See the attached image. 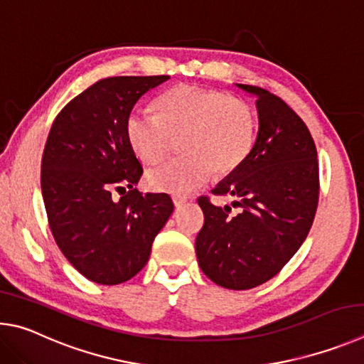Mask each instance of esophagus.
I'll return each instance as SVG.
<instances>
[{
	"label": "esophagus",
	"instance_id": "esophagus-1",
	"mask_svg": "<svg viewBox=\"0 0 364 364\" xmlns=\"http://www.w3.org/2000/svg\"><path fill=\"white\" fill-rule=\"evenodd\" d=\"M172 201H174V206L176 208H181L187 203V196H182V195H174L172 196Z\"/></svg>",
	"mask_w": 364,
	"mask_h": 364
}]
</instances>
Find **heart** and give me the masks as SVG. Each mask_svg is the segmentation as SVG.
Instances as JSON below:
<instances>
[{"mask_svg": "<svg viewBox=\"0 0 364 364\" xmlns=\"http://www.w3.org/2000/svg\"><path fill=\"white\" fill-rule=\"evenodd\" d=\"M156 113L127 114L124 134L131 150L146 164L168 155L174 137L183 155L150 169L153 192L187 195L209 174L224 177L246 161L256 139V113L246 100L193 85H178L156 100Z\"/></svg>", "mask_w": 364, "mask_h": 364, "instance_id": "b5f03b06", "label": "heart"}]
</instances>
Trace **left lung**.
I'll return each instance as SVG.
<instances>
[{"mask_svg":"<svg viewBox=\"0 0 364 364\" xmlns=\"http://www.w3.org/2000/svg\"><path fill=\"white\" fill-rule=\"evenodd\" d=\"M257 95L259 132L250 156L211 190L233 196L215 206L209 196L198 205L205 224L195 241L203 273L227 289H251L269 282L307 238L320 196L314 137L302 118L278 95L238 85Z\"/></svg>","mask_w":364,"mask_h":364,"instance_id":"left-lung-1","label":"left lung"}]
</instances>
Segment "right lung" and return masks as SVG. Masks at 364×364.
I'll return each mask as SVG.
<instances>
[{
    "instance_id": "1",
    "label": "right lung",
    "mask_w": 364,
    "mask_h": 364,
    "mask_svg": "<svg viewBox=\"0 0 364 364\" xmlns=\"http://www.w3.org/2000/svg\"><path fill=\"white\" fill-rule=\"evenodd\" d=\"M166 80L168 75L95 81L50 126L41 159L49 228L68 262L94 283L136 277L174 211L169 195L134 188L144 169L124 134L136 102ZM113 189L124 192L119 200Z\"/></svg>"
}]
</instances>
